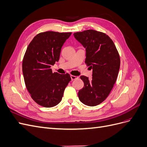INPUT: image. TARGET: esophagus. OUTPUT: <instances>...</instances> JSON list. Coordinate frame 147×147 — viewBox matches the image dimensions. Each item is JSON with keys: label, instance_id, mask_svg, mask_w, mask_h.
Listing matches in <instances>:
<instances>
[{"label": "esophagus", "instance_id": "1", "mask_svg": "<svg viewBox=\"0 0 147 147\" xmlns=\"http://www.w3.org/2000/svg\"><path fill=\"white\" fill-rule=\"evenodd\" d=\"M70 77H71V79H72V80H76V79H78V77H77V76H74V75H70Z\"/></svg>", "mask_w": 147, "mask_h": 147}]
</instances>
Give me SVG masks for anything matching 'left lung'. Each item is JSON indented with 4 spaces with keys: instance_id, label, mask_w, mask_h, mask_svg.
I'll return each mask as SVG.
<instances>
[{
    "instance_id": "obj_1",
    "label": "left lung",
    "mask_w": 147,
    "mask_h": 147,
    "mask_svg": "<svg viewBox=\"0 0 147 147\" xmlns=\"http://www.w3.org/2000/svg\"><path fill=\"white\" fill-rule=\"evenodd\" d=\"M77 40L86 49L85 63L92 69V78L80 77L84 86L78 91V98L88 106H96L109 95L118 75L120 58L112 40L95 30L74 33Z\"/></svg>"
}]
</instances>
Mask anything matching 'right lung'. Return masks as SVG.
Segmentation results:
<instances>
[{
	"mask_svg": "<svg viewBox=\"0 0 147 147\" xmlns=\"http://www.w3.org/2000/svg\"><path fill=\"white\" fill-rule=\"evenodd\" d=\"M72 32H41L28 45L23 60L26 88L32 99L44 107H53L63 98L71 78L69 74L53 73L51 66L59 59L61 48Z\"/></svg>",
	"mask_w": 147,
	"mask_h": 147,
	"instance_id": "1",
	"label": "right lung"
}]
</instances>
